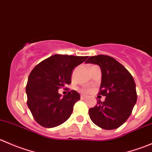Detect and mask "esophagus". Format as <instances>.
Wrapping results in <instances>:
<instances>
[{"instance_id": "1", "label": "esophagus", "mask_w": 152, "mask_h": 152, "mask_svg": "<svg viewBox=\"0 0 152 152\" xmlns=\"http://www.w3.org/2000/svg\"><path fill=\"white\" fill-rule=\"evenodd\" d=\"M87 99V96H83V95H81V99Z\"/></svg>"}]
</instances>
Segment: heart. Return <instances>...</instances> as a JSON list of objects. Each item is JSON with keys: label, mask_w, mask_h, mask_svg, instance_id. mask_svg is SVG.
Returning a JSON list of instances; mask_svg holds the SVG:
<instances>
[{"label": "heart", "mask_w": 152, "mask_h": 152, "mask_svg": "<svg viewBox=\"0 0 152 152\" xmlns=\"http://www.w3.org/2000/svg\"><path fill=\"white\" fill-rule=\"evenodd\" d=\"M81 90H82V93H87V92H88L90 90H89V89H87V88H83V89H82Z\"/></svg>", "instance_id": "heart-1"}]
</instances>
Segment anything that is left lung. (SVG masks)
<instances>
[{
  "instance_id": "8db88e82",
  "label": "left lung",
  "mask_w": 152,
  "mask_h": 152,
  "mask_svg": "<svg viewBox=\"0 0 152 152\" xmlns=\"http://www.w3.org/2000/svg\"><path fill=\"white\" fill-rule=\"evenodd\" d=\"M86 63L99 65L102 83L99 95L105 96L104 102L89 110L90 119L104 129H115L126 121L137 102V92L131 73L114 58L107 55L90 56Z\"/></svg>"
}]
</instances>
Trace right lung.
<instances>
[{"instance_id":"right-lung-1","label":"right lung","mask_w":152,"mask_h":152,"mask_svg":"<svg viewBox=\"0 0 152 152\" xmlns=\"http://www.w3.org/2000/svg\"><path fill=\"white\" fill-rule=\"evenodd\" d=\"M87 57L55 54L34 67L28 76L26 92L27 105L39 125L53 128L70 118L80 95L76 90L65 88L68 93L61 97L59 89L71 83L73 68Z\"/></svg>"}]
</instances>
